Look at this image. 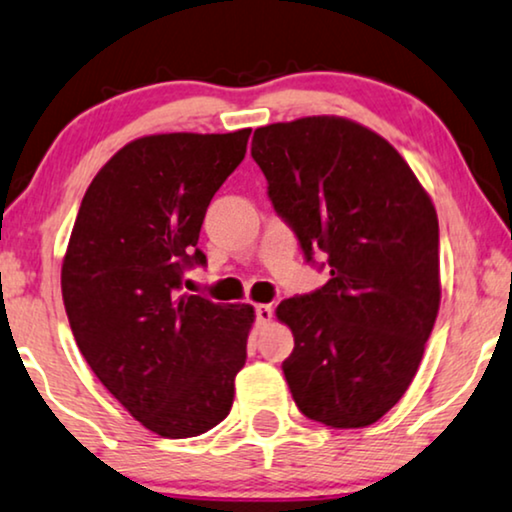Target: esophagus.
Masks as SVG:
<instances>
[{
  "instance_id": "1",
  "label": "esophagus",
  "mask_w": 512,
  "mask_h": 512,
  "mask_svg": "<svg viewBox=\"0 0 512 512\" xmlns=\"http://www.w3.org/2000/svg\"><path fill=\"white\" fill-rule=\"evenodd\" d=\"M255 316H257V323L267 325V323H271V318H274V309H271V304H257Z\"/></svg>"
}]
</instances>
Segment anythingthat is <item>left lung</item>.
I'll use <instances>...</instances> for the list:
<instances>
[{
    "label": "left lung",
    "mask_w": 512,
    "mask_h": 512,
    "mask_svg": "<svg viewBox=\"0 0 512 512\" xmlns=\"http://www.w3.org/2000/svg\"><path fill=\"white\" fill-rule=\"evenodd\" d=\"M252 159L306 262L330 281L283 299L295 349L283 363L304 417L332 428L379 421L410 388L440 309L438 215L391 142L344 117L257 128Z\"/></svg>",
    "instance_id": "8db88e82"
}]
</instances>
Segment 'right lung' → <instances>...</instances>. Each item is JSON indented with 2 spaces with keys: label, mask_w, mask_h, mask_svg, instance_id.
<instances>
[{
  "label": "right lung",
  "mask_w": 512,
  "mask_h": 512,
  "mask_svg": "<svg viewBox=\"0 0 512 512\" xmlns=\"http://www.w3.org/2000/svg\"><path fill=\"white\" fill-rule=\"evenodd\" d=\"M250 128L128 142L98 170L60 271L72 335L95 377L149 431L194 438L227 419L255 309L185 295L206 264L203 217Z\"/></svg>",
  "instance_id": "right-lung-1"
}]
</instances>
